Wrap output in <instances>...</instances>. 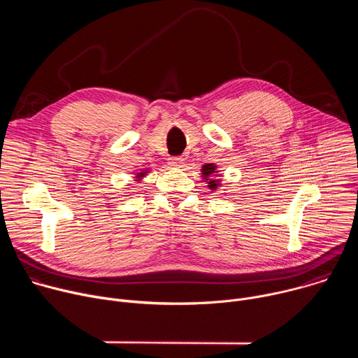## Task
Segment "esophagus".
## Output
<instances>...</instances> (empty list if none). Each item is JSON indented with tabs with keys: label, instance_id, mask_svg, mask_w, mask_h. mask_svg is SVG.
I'll list each match as a JSON object with an SVG mask.
<instances>
[{
	"label": "esophagus",
	"instance_id": "esophagus-1",
	"mask_svg": "<svg viewBox=\"0 0 358 358\" xmlns=\"http://www.w3.org/2000/svg\"><path fill=\"white\" fill-rule=\"evenodd\" d=\"M169 164L174 169H181L184 166V159L182 157H170Z\"/></svg>",
	"mask_w": 358,
	"mask_h": 358
}]
</instances>
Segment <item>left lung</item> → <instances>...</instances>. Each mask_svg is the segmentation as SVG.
<instances>
[{"instance_id":"obj_1","label":"left lung","mask_w":358,"mask_h":358,"mask_svg":"<svg viewBox=\"0 0 358 358\" xmlns=\"http://www.w3.org/2000/svg\"><path fill=\"white\" fill-rule=\"evenodd\" d=\"M215 174V166L214 164H206L202 166V176L208 180V187L210 188H217L218 187V181H215L213 177Z\"/></svg>"}]
</instances>
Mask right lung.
<instances>
[{"mask_svg":"<svg viewBox=\"0 0 358 358\" xmlns=\"http://www.w3.org/2000/svg\"><path fill=\"white\" fill-rule=\"evenodd\" d=\"M143 176H144V173H140V174H138V177H143Z\"/></svg>","mask_w":358,"mask_h":358,"instance_id":"obj_1","label":"right lung"}]
</instances>
